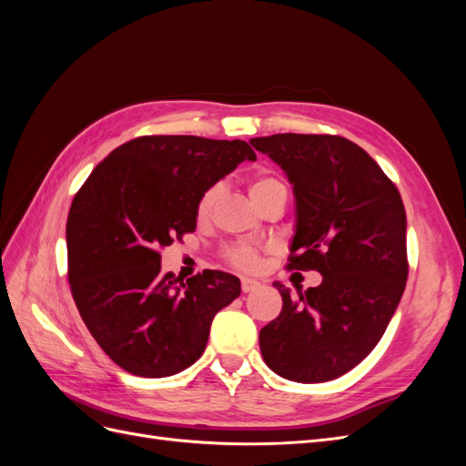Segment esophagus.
Here are the masks:
<instances>
[{
  "mask_svg": "<svg viewBox=\"0 0 466 466\" xmlns=\"http://www.w3.org/2000/svg\"><path fill=\"white\" fill-rule=\"evenodd\" d=\"M258 286H260V281H258V279H252V278H241V288H243V291H245V293H248V291H255Z\"/></svg>",
  "mask_w": 466,
  "mask_h": 466,
  "instance_id": "34e87169",
  "label": "esophagus"
}]
</instances>
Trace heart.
Wrapping results in <instances>:
<instances>
[{
	"label": "heart",
	"instance_id": "heart-1",
	"mask_svg": "<svg viewBox=\"0 0 466 466\" xmlns=\"http://www.w3.org/2000/svg\"><path fill=\"white\" fill-rule=\"evenodd\" d=\"M278 182H281V180L276 178V177H270V175H264V177L255 178V180L250 182V187H248L250 198H255V196H258V194L264 192L266 188H270V187L278 185ZM216 196H218V188H211V190H208V192L202 196L200 202H198V218H206V216L209 214L211 206H214ZM228 258H229L235 266L243 268V270H255V268H257L258 262H260L258 252H257L255 248L245 247V245L229 248Z\"/></svg>",
	"mask_w": 466,
	"mask_h": 466
}]
</instances>
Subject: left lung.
Instances as JSON below:
<instances>
[{
	"instance_id": "8db88e82",
	"label": "left lung",
	"mask_w": 466,
	"mask_h": 466,
	"mask_svg": "<svg viewBox=\"0 0 466 466\" xmlns=\"http://www.w3.org/2000/svg\"><path fill=\"white\" fill-rule=\"evenodd\" d=\"M250 144L293 187L289 268L322 276L298 295L274 281L284 307L260 330L262 358L279 377L324 383L370 354L400 303L408 278L402 198L346 137L274 134Z\"/></svg>"
}]
</instances>
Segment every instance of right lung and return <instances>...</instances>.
Instances as JSON below:
<instances>
[{
  "mask_svg": "<svg viewBox=\"0 0 466 466\" xmlns=\"http://www.w3.org/2000/svg\"><path fill=\"white\" fill-rule=\"evenodd\" d=\"M257 161L243 139L144 136L116 147L76 194L66 225L67 278L105 354L139 377L187 370L211 320L241 295L237 276L204 270L182 284L159 248L196 229L202 196Z\"/></svg>",
  "mask_w": 466,
  "mask_h": 466,
  "instance_id": "right-lung-1",
  "label": "right lung"
}]
</instances>
